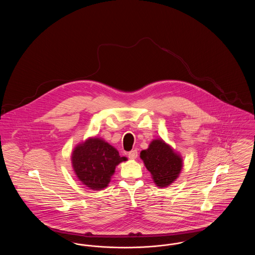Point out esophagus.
<instances>
[{"label": "esophagus", "mask_w": 255, "mask_h": 255, "mask_svg": "<svg viewBox=\"0 0 255 255\" xmlns=\"http://www.w3.org/2000/svg\"><path fill=\"white\" fill-rule=\"evenodd\" d=\"M128 158L130 159H134L137 158V151L136 150H132L128 153Z\"/></svg>", "instance_id": "esophagus-1"}]
</instances>
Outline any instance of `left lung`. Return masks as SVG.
Wrapping results in <instances>:
<instances>
[{"label": "left lung", "instance_id": "obj_1", "mask_svg": "<svg viewBox=\"0 0 255 255\" xmlns=\"http://www.w3.org/2000/svg\"><path fill=\"white\" fill-rule=\"evenodd\" d=\"M147 170L158 187H166L179 177L182 168V158L161 138L154 139L146 150L140 152Z\"/></svg>", "mask_w": 255, "mask_h": 255}]
</instances>
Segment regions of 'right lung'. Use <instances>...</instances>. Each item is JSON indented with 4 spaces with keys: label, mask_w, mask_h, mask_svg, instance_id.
<instances>
[{
    "label": "right lung",
    "mask_w": 255,
    "mask_h": 255,
    "mask_svg": "<svg viewBox=\"0 0 255 255\" xmlns=\"http://www.w3.org/2000/svg\"><path fill=\"white\" fill-rule=\"evenodd\" d=\"M127 158L121 157L119 151L101 137H89L75 146L72 154V164L77 179L93 190L108 186L116 166Z\"/></svg>",
    "instance_id": "right-lung-1"
}]
</instances>
